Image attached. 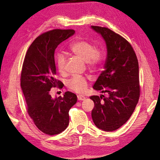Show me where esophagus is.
<instances>
[{
  "label": "esophagus",
  "mask_w": 160,
  "mask_h": 160,
  "mask_svg": "<svg viewBox=\"0 0 160 160\" xmlns=\"http://www.w3.org/2000/svg\"><path fill=\"white\" fill-rule=\"evenodd\" d=\"M78 99L80 100V101H82V100L85 99V96H82V95H78Z\"/></svg>",
  "instance_id": "34e87169"
}]
</instances>
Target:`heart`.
Instances as JSON below:
<instances>
[{"instance_id":"obj_1","label":"heart","mask_w":160,"mask_h":160,"mask_svg":"<svg viewBox=\"0 0 160 160\" xmlns=\"http://www.w3.org/2000/svg\"><path fill=\"white\" fill-rule=\"evenodd\" d=\"M69 49L75 55L86 61L88 66L92 68L99 67L103 61L102 51L85 39H79L72 42L70 44ZM66 62V59L63 54L56 55V64L59 72H63L65 70ZM68 86L76 92H83L87 87V80L81 76H74L69 80Z\"/></svg>"}]
</instances>
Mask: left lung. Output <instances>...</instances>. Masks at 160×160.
<instances>
[{
  "label": "left lung",
  "mask_w": 160,
  "mask_h": 160,
  "mask_svg": "<svg viewBox=\"0 0 160 160\" xmlns=\"http://www.w3.org/2000/svg\"><path fill=\"white\" fill-rule=\"evenodd\" d=\"M91 28L102 35L107 49L104 70L93 88L108 94L90 97L94 103L92 118L102 131H116L126 123L138 102V61L131 44L121 35L107 28Z\"/></svg>",
  "instance_id": "1"
}]
</instances>
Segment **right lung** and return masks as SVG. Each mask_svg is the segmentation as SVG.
I'll return each mask as SVG.
<instances>
[{
	"instance_id": "right-lung-1",
	"label": "right lung",
	"mask_w": 160,
	"mask_h": 160,
	"mask_svg": "<svg viewBox=\"0 0 160 160\" xmlns=\"http://www.w3.org/2000/svg\"><path fill=\"white\" fill-rule=\"evenodd\" d=\"M75 33L73 29H53L37 37L29 46L22 64L20 85L27 110L38 129L50 135L63 132L69 123V110L77 102V96L66 92L53 99L52 88H62L56 80L54 53L58 46Z\"/></svg>"
}]
</instances>
